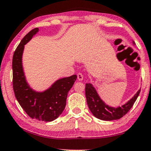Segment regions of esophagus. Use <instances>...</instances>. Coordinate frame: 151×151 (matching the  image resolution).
Returning a JSON list of instances; mask_svg holds the SVG:
<instances>
[{"mask_svg":"<svg viewBox=\"0 0 151 151\" xmlns=\"http://www.w3.org/2000/svg\"><path fill=\"white\" fill-rule=\"evenodd\" d=\"M77 76H78V81H83V75L81 73H78L77 74Z\"/></svg>","mask_w":151,"mask_h":151,"instance_id":"1","label":"esophagus"}]
</instances>
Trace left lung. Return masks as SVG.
<instances>
[{"instance_id": "8db88e82", "label": "left lung", "mask_w": 151, "mask_h": 151, "mask_svg": "<svg viewBox=\"0 0 151 151\" xmlns=\"http://www.w3.org/2000/svg\"><path fill=\"white\" fill-rule=\"evenodd\" d=\"M140 91L141 90H139L127 103L122 105V106L113 108L109 106L102 101L92 84L86 83L85 85V96L90 111L96 118L107 121L118 120L127 114L128 111L133 106L139 95Z\"/></svg>"}]
</instances>
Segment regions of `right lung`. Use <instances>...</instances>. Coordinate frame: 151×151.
Wrapping results in <instances>:
<instances>
[{
  "mask_svg": "<svg viewBox=\"0 0 151 151\" xmlns=\"http://www.w3.org/2000/svg\"><path fill=\"white\" fill-rule=\"evenodd\" d=\"M38 30L36 28L28 33L14 51L12 58L13 90L19 104L30 118L51 122L58 118L64 110L67 95L77 79V76L59 79L42 92H37L29 87L22 67V54L24 45Z\"/></svg>",
  "mask_w": 151,
  "mask_h": 151,
  "instance_id": "right-lung-1",
  "label": "right lung"
}]
</instances>
